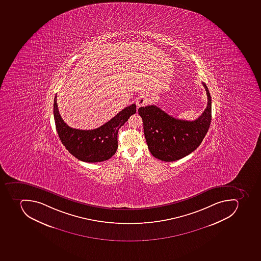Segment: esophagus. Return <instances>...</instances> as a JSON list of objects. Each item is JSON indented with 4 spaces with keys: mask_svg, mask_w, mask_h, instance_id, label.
Returning <instances> with one entry per match:
<instances>
[{
    "mask_svg": "<svg viewBox=\"0 0 261 261\" xmlns=\"http://www.w3.org/2000/svg\"><path fill=\"white\" fill-rule=\"evenodd\" d=\"M147 102H148V99L143 96H138L136 100V105L138 107H144Z\"/></svg>",
    "mask_w": 261,
    "mask_h": 261,
    "instance_id": "esophagus-1",
    "label": "esophagus"
}]
</instances>
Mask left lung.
<instances>
[{
    "mask_svg": "<svg viewBox=\"0 0 261 261\" xmlns=\"http://www.w3.org/2000/svg\"><path fill=\"white\" fill-rule=\"evenodd\" d=\"M202 84L208 102L202 115L193 121L175 119L154 105L138 109L146 143L153 156L166 162L177 161L194 151L202 142L211 122V93Z\"/></svg>",
    "mask_w": 261,
    "mask_h": 261,
    "instance_id": "8db88e82",
    "label": "left lung"
}]
</instances>
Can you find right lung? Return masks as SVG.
Instances as JSON below:
<instances>
[{"label": "right lung", "mask_w": 261, "mask_h": 261, "mask_svg": "<svg viewBox=\"0 0 261 261\" xmlns=\"http://www.w3.org/2000/svg\"><path fill=\"white\" fill-rule=\"evenodd\" d=\"M57 96L54 99V119L57 134L62 144L70 154L80 161L96 163L107 161L118 148V132L136 113V105L132 104L114 118L96 129L82 130L67 125L59 113Z\"/></svg>", "instance_id": "right-lung-1"}]
</instances>
